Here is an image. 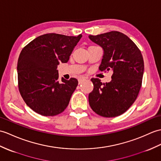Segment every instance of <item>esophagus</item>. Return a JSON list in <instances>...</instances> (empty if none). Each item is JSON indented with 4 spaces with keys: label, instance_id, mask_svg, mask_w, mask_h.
I'll return each mask as SVG.
<instances>
[{
    "label": "esophagus",
    "instance_id": "1",
    "mask_svg": "<svg viewBox=\"0 0 161 161\" xmlns=\"http://www.w3.org/2000/svg\"><path fill=\"white\" fill-rule=\"evenodd\" d=\"M86 77H80L79 80H78V81H79V84H81L82 82L86 81Z\"/></svg>",
    "mask_w": 161,
    "mask_h": 161
}]
</instances>
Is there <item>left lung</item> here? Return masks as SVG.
<instances>
[{"instance_id":"8db88e82","label":"left lung","mask_w":161,"mask_h":161,"mask_svg":"<svg viewBox=\"0 0 161 161\" xmlns=\"http://www.w3.org/2000/svg\"><path fill=\"white\" fill-rule=\"evenodd\" d=\"M88 38L103 50L99 70L113 73L108 83L92 78L94 88L89 93V104L102 117H117L129 109L139 95L144 72L143 56L133 41L121 32L90 35Z\"/></svg>"}]
</instances>
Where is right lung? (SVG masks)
Masks as SVG:
<instances>
[{"label":"right lung","instance_id":"add662e5","mask_svg":"<svg viewBox=\"0 0 161 161\" xmlns=\"http://www.w3.org/2000/svg\"><path fill=\"white\" fill-rule=\"evenodd\" d=\"M82 37L47 33L25 46L18 60V88L26 104L39 114L55 116L68 106L78 85L75 78L58 77V66L69 61Z\"/></svg>","mask_w":161,"mask_h":161}]
</instances>
